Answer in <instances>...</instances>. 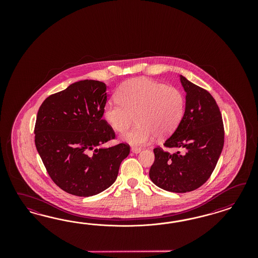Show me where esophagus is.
<instances>
[{
    "label": "esophagus",
    "instance_id": "esophagus-1",
    "mask_svg": "<svg viewBox=\"0 0 258 258\" xmlns=\"http://www.w3.org/2000/svg\"><path fill=\"white\" fill-rule=\"evenodd\" d=\"M141 150H142V149H141L140 148H136V147H133V148H132V151H133V153H135V154H137V153L141 152Z\"/></svg>",
    "mask_w": 258,
    "mask_h": 258
}]
</instances>
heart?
I'll return each mask as SVG.
<instances>
[{"mask_svg": "<svg viewBox=\"0 0 258 258\" xmlns=\"http://www.w3.org/2000/svg\"><path fill=\"white\" fill-rule=\"evenodd\" d=\"M115 95L117 101L105 105L103 116L119 133L126 132L135 117L137 124L123 137L133 146H144L155 136H169L184 113L185 102L180 90L149 78L125 81Z\"/></svg>", "mask_w": 258, "mask_h": 258, "instance_id": "obj_1", "label": "heart"}]
</instances>
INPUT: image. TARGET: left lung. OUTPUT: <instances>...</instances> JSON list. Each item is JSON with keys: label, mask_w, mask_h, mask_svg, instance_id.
Returning a JSON list of instances; mask_svg holds the SVG:
<instances>
[{"label": "left lung", "mask_w": 258, "mask_h": 258, "mask_svg": "<svg viewBox=\"0 0 258 258\" xmlns=\"http://www.w3.org/2000/svg\"><path fill=\"white\" fill-rule=\"evenodd\" d=\"M186 92L185 111L176 131L164 143L168 152L153 149L149 178L157 186L175 193L201 187L210 178L224 145L221 112L211 94L180 77Z\"/></svg>", "instance_id": "obj_1"}]
</instances>
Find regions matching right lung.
I'll list each match as a JSON object with an SVG mask.
<instances>
[{"label":"right lung","mask_w":258,"mask_h":258,"mask_svg":"<svg viewBox=\"0 0 258 258\" xmlns=\"http://www.w3.org/2000/svg\"><path fill=\"white\" fill-rule=\"evenodd\" d=\"M106 103L105 83L86 79L49 95L39 107L36 148L50 178L72 195L90 197L109 188L130 154L126 143L101 148L116 137L102 118Z\"/></svg>","instance_id":"obj_1"}]
</instances>
